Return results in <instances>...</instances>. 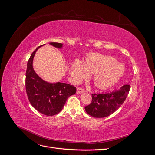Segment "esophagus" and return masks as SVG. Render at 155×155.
<instances>
[{
    "label": "esophagus",
    "mask_w": 155,
    "mask_h": 155,
    "mask_svg": "<svg viewBox=\"0 0 155 155\" xmlns=\"http://www.w3.org/2000/svg\"><path fill=\"white\" fill-rule=\"evenodd\" d=\"M85 92V90L83 88H82L81 87H77V94H81Z\"/></svg>",
    "instance_id": "34e87169"
}]
</instances>
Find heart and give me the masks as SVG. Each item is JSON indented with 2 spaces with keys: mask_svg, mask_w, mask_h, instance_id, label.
Instances as JSON below:
<instances>
[{
  "mask_svg": "<svg viewBox=\"0 0 155 155\" xmlns=\"http://www.w3.org/2000/svg\"><path fill=\"white\" fill-rule=\"evenodd\" d=\"M89 72L94 74V83L97 88H107L114 85L122 77L125 67L117 63L113 58L100 54H91L84 64L76 60L71 67V75L76 81L85 78Z\"/></svg>",
  "mask_w": 155,
  "mask_h": 155,
  "instance_id": "b5f03b06",
  "label": "heart"
}]
</instances>
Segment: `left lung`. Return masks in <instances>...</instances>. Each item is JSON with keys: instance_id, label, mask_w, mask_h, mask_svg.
Returning <instances> with one entry per match:
<instances>
[{"instance_id": "left-lung-1", "label": "left lung", "mask_w": 155, "mask_h": 155, "mask_svg": "<svg viewBox=\"0 0 155 155\" xmlns=\"http://www.w3.org/2000/svg\"><path fill=\"white\" fill-rule=\"evenodd\" d=\"M130 88V85H125L111 92L92 94V101L85 107V111L94 118H105L110 116L122 105Z\"/></svg>"}]
</instances>
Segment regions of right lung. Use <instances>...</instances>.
<instances>
[{
  "label": "right lung",
  "instance_id": "1",
  "mask_svg": "<svg viewBox=\"0 0 155 155\" xmlns=\"http://www.w3.org/2000/svg\"><path fill=\"white\" fill-rule=\"evenodd\" d=\"M50 44L58 48H61L63 46L61 43ZM41 46L34 50L28 61L26 91L31 105L41 113L51 116L61 111L68 97L76 94V88L64 83H48L35 72L33 68V59L36 51Z\"/></svg>",
  "mask_w": 155,
  "mask_h": 155
}]
</instances>
